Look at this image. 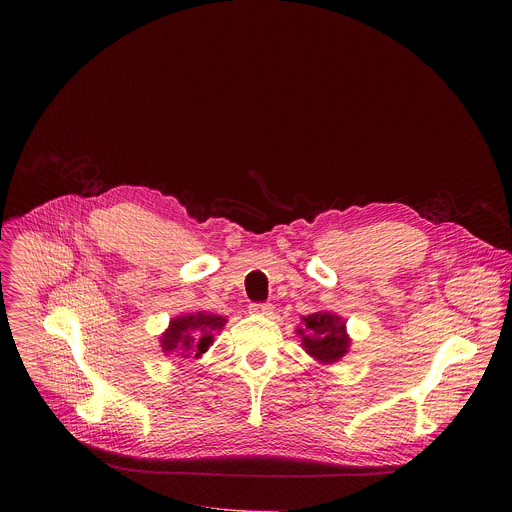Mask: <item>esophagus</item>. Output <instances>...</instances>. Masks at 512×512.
Instances as JSON below:
<instances>
[{
    "label": "esophagus",
    "instance_id": "1",
    "mask_svg": "<svg viewBox=\"0 0 512 512\" xmlns=\"http://www.w3.org/2000/svg\"><path fill=\"white\" fill-rule=\"evenodd\" d=\"M249 310H251L253 314L269 316V314H271V310H273V306H271V304H263V302H255V304H251V306H249Z\"/></svg>",
    "mask_w": 512,
    "mask_h": 512
}]
</instances>
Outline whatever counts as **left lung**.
Returning <instances> with one entry per match:
<instances>
[{
    "label": "left lung",
    "mask_w": 512,
    "mask_h": 512,
    "mask_svg": "<svg viewBox=\"0 0 512 512\" xmlns=\"http://www.w3.org/2000/svg\"><path fill=\"white\" fill-rule=\"evenodd\" d=\"M304 338V348L310 356L320 362H336L348 350V336L344 330V322L326 312H316L304 318V328L298 330Z\"/></svg>",
    "instance_id": "obj_1"
}]
</instances>
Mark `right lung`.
Returning a JSON list of instances; mask_svg holds the SVG:
<instances>
[{
  "instance_id": "obj_1",
  "label": "right lung",
  "mask_w": 512,
  "mask_h": 512,
  "mask_svg": "<svg viewBox=\"0 0 512 512\" xmlns=\"http://www.w3.org/2000/svg\"><path fill=\"white\" fill-rule=\"evenodd\" d=\"M223 316L214 314H190L174 318L166 334L162 336L164 352L180 350L184 356L198 358L212 344V332H218L225 326Z\"/></svg>"
}]
</instances>
